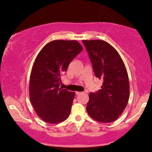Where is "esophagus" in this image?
<instances>
[{"mask_svg": "<svg viewBox=\"0 0 152 152\" xmlns=\"http://www.w3.org/2000/svg\"><path fill=\"white\" fill-rule=\"evenodd\" d=\"M82 94V92H80V91H76L75 92V94L76 95H80V94Z\"/></svg>", "mask_w": 152, "mask_h": 152, "instance_id": "esophagus-1", "label": "esophagus"}]
</instances>
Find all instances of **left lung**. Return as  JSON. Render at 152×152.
<instances>
[{
    "mask_svg": "<svg viewBox=\"0 0 152 152\" xmlns=\"http://www.w3.org/2000/svg\"><path fill=\"white\" fill-rule=\"evenodd\" d=\"M96 77L103 81L101 89L89 94L86 110L101 123L117 120L126 107L130 96L128 72L117 50L101 40H82Z\"/></svg>",
    "mask_w": 152,
    "mask_h": 152,
    "instance_id": "8db88e82",
    "label": "left lung"
}]
</instances>
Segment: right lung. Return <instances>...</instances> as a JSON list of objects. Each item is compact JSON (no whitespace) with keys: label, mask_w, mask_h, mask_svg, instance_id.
<instances>
[{"label":"right lung","mask_w":152,"mask_h":152,"mask_svg":"<svg viewBox=\"0 0 152 152\" xmlns=\"http://www.w3.org/2000/svg\"><path fill=\"white\" fill-rule=\"evenodd\" d=\"M82 50L76 40H56L45 45L35 58L29 97L37 115L47 123H60L70 115L75 93L59 87L61 77Z\"/></svg>","instance_id":"right-lung-1"}]
</instances>
